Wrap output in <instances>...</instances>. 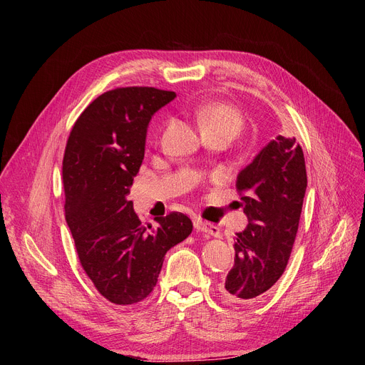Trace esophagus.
<instances>
[{
  "instance_id": "esophagus-1",
  "label": "esophagus",
  "mask_w": 365,
  "mask_h": 365,
  "mask_svg": "<svg viewBox=\"0 0 365 365\" xmlns=\"http://www.w3.org/2000/svg\"><path fill=\"white\" fill-rule=\"evenodd\" d=\"M194 227L197 229V231L205 232V234L212 235V237H220V229L217 226L212 225V223H208V222H202L200 219L194 220Z\"/></svg>"
}]
</instances>
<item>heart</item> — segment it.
<instances>
[{"label":"heart","mask_w":365,"mask_h":365,"mask_svg":"<svg viewBox=\"0 0 365 365\" xmlns=\"http://www.w3.org/2000/svg\"><path fill=\"white\" fill-rule=\"evenodd\" d=\"M198 118L205 133H223L234 139L242 128L241 115L225 103H207L198 109Z\"/></svg>","instance_id":"b5f03b06"}]
</instances>
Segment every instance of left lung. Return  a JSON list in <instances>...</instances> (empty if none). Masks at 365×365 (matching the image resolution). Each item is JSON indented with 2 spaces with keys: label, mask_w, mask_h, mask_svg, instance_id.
<instances>
[{
  "label": "left lung",
  "mask_w": 365,
  "mask_h": 365,
  "mask_svg": "<svg viewBox=\"0 0 365 365\" xmlns=\"http://www.w3.org/2000/svg\"><path fill=\"white\" fill-rule=\"evenodd\" d=\"M235 186L248 225L235 234V263L219 290L242 304L269 290L290 259L308 186L302 146L278 134L238 173Z\"/></svg>",
  "instance_id": "8db88e82"
}]
</instances>
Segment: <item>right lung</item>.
Listing matches in <instances>:
<instances>
[{
	"instance_id": "right-lung-1",
	"label": "right lung",
	"mask_w": 365,
	"mask_h": 365,
	"mask_svg": "<svg viewBox=\"0 0 365 365\" xmlns=\"http://www.w3.org/2000/svg\"><path fill=\"white\" fill-rule=\"evenodd\" d=\"M175 91L110 90L93 101L72 127L63 157L65 216L81 266L99 293L133 304L157 285L165 253L192 232L182 213L145 226L127 197L145 157L148 127Z\"/></svg>"
}]
</instances>
